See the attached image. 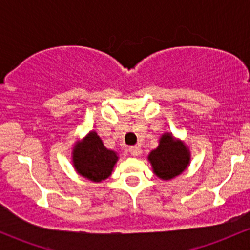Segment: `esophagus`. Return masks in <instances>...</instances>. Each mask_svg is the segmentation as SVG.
Segmentation results:
<instances>
[{
	"mask_svg": "<svg viewBox=\"0 0 250 250\" xmlns=\"http://www.w3.org/2000/svg\"><path fill=\"white\" fill-rule=\"evenodd\" d=\"M129 153L133 155V156H139L140 148L136 147V146H134V147H130V148H129Z\"/></svg>",
	"mask_w": 250,
	"mask_h": 250,
	"instance_id": "1",
	"label": "esophagus"
}]
</instances>
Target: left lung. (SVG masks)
Returning a JSON list of instances; mask_svg holds the SVG:
<instances>
[{"mask_svg": "<svg viewBox=\"0 0 250 250\" xmlns=\"http://www.w3.org/2000/svg\"><path fill=\"white\" fill-rule=\"evenodd\" d=\"M191 154L182 140L171 133H163L159 146L148 155V161L159 179L169 181L179 176L190 165Z\"/></svg>", "mask_w": 250, "mask_h": 250, "instance_id": "1", "label": "left lung"}]
</instances>
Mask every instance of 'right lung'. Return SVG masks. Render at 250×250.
<instances>
[{
  "label": "right lung",
  "mask_w": 250,
  "mask_h": 250,
  "mask_svg": "<svg viewBox=\"0 0 250 250\" xmlns=\"http://www.w3.org/2000/svg\"><path fill=\"white\" fill-rule=\"evenodd\" d=\"M119 154L108 149L95 130H90L81 140L74 143L71 162L80 176L91 182L100 183L113 173Z\"/></svg>",
  "instance_id": "1"
}]
</instances>
